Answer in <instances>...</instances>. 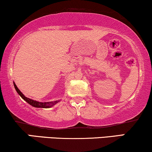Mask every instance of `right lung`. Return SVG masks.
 <instances>
[{
	"label": "right lung",
	"instance_id": "add662e5",
	"mask_svg": "<svg viewBox=\"0 0 152 152\" xmlns=\"http://www.w3.org/2000/svg\"><path fill=\"white\" fill-rule=\"evenodd\" d=\"M13 84H14L15 89L17 92L18 93V94L20 95V96H21L26 102H27L28 104H30L31 106H32L35 108H50L60 102V100H57V101H54V102H37V101L33 100V99L27 98V97H26L20 91V90L18 89V87H17V85H15V83L14 82H13Z\"/></svg>",
	"mask_w": 152,
	"mask_h": 152
}]
</instances>
